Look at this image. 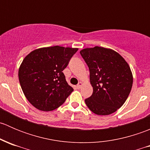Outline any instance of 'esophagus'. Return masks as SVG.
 I'll return each instance as SVG.
<instances>
[{
    "mask_svg": "<svg viewBox=\"0 0 150 150\" xmlns=\"http://www.w3.org/2000/svg\"><path fill=\"white\" fill-rule=\"evenodd\" d=\"M83 86V83L79 82V83H78V84L77 85V88H78V89L81 88V86Z\"/></svg>",
    "mask_w": 150,
    "mask_h": 150,
    "instance_id": "esophagus-1",
    "label": "esophagus"
}]
</instances>
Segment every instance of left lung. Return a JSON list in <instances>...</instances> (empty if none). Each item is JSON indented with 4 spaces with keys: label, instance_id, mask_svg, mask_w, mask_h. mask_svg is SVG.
Returning <instances> with one entry per match:
<instances>
[{
    "label": "left lung",
    "instance_id": "1",
    "mask_svg": "<svg viewBox=\"0 0 150 150\" xmlns=\"http://www.w3.org/2000/svg\"><path fill=\"white\" fill-rule=\"evenodd\" d=\"M90 71L93 93L85 100L91 111L108 115L126 101L133 85V75L123 57L115 51L95 46L80 51Z\"/></svg>",
    "mask_w": 150,
    "mask_h": 150
}]
</instances>
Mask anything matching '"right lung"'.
Instances as JSON below:
<instances>
[{"label": "right lung", "instance_id": "add662e5", "mask_svg": "<svg viewBox=\"0 0 150 150\" xmlns=\"http://www.w3.org/2000/svg\"><path fill=\"white\" fill-rule=\"evenodd\" d=\"M78 48L43 47L31 51L19 68L22 91L30 104L41 111H52L73 91L62 71Z\"/></svg>", "mask_w": 150, "mask_h": 150}]
</instances>
